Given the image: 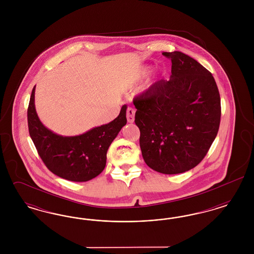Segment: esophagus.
I'll list each match as a JSON object with an SVG mask.
<instances>
[{"instance_id": "obj_1", "label": "esophagus", "mask_w": 254, "mask_h": 254, "mask_svg": "<svg viewBox=\"0 0 254 254\" xmlns=\"http://www.w3.org/2000/svg\"><path fill=\"white\" fill-rule=\"evenodd\" d=\"M134 117H135V109L132 108H128L127 109V119L128 123H133L134 122Z\"/></svg>"}]
</instances>
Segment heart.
Instances as JSON below:
<instances>
[{
  "label": "heart",
  "mask_w": 254,
  "mask_h": 254,
  "mask_svg": "<svg viewBox=\"0 0 254 254\" xmlns=\"http://www.w3.org/2000/svg\"><path fill=\"white\" fill-rule=\"evenodd\" d=\"M146 72H147V69H141L139 72L137 73V74L134 76V78H133V83H137L138 81H140V80L145 76Z\"/></svg>",
  "instance_id": "heart-1"
}]
</instances>
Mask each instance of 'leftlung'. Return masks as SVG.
Returning <instances> with one entry per match:
<instances>
[{"mask_svg": "<svg viewBox=\"0 0 254 254\" xmlns=\"http://www.w3.org/2000/svg\"><path fill=\"white\" fill-rule=\"evenodd\" d=\"M171 60L169 81L160 80L133 99L145 164L164 174L195 168L217 135L221 100L212 74L180 51Z\"/></svg>", "mask_w": 254, "mask_h": 254, "instance_id": "8db88e82", "label": "left lung"}]
</instances>
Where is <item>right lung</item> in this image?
Returning a JSON list of instances; mask_svg holds the SVG:
<instances>
[{"label":"right lung","mask_w":254,"mask_h":254,"mask_svg":"<svg viewBox=\"0 0 254 254\" xmlns=\"http://www.w3.org/2000/svg\"><path fill=\"white\" fill-rule=\"evenodd\" d=\"M35 86L27 109L29 135L38 154L55 175L72 182L95 178L106 167L109 145L127 124V106L119 116L107 125L94 127L78 136H62L47 128L37 115Z\"/></svg>","instance_id":"obj_1"}]
</instances>
